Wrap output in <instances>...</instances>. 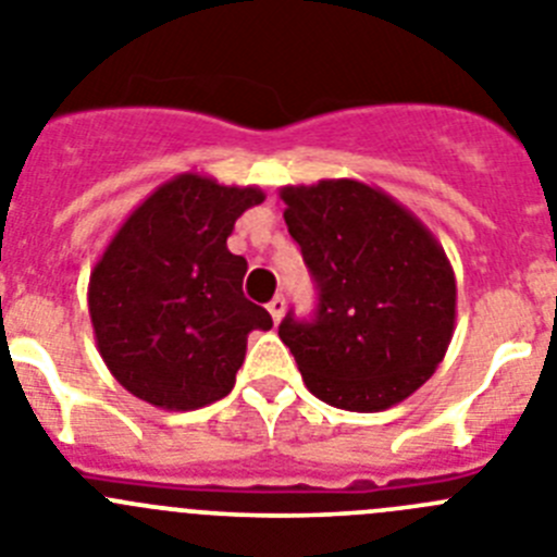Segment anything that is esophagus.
<instances>
[{
	"mask_svg": "<svg viewBox=\"0 0 557 557\" xmlns=\"http://www.w3.org/2000/svg\"><path fill=\"white\" fill-rule=\"evenodd\" d=\"M267 308H269V313H272V322L280 324V319H283V313H285V299L283 297H274L272 302L267 305Z\"/></svg>",
	"mask_w": 557,
	"mask_h": 557,
	"instance_id": "34e87169",
	"label": "esophagus"
}]
</instances>
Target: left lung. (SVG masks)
I'll return each instance as SVG.
<instances>
[{"mask_svg":"<svg viewBox=\"0 0 557 557\" xmlns=\"http://www.w3.org/2000/svg\"><path fill=\"white\" fill-rule=\"evenodd\" d=\"M283 219L319 288L313 322L280 338L313 397L377 413L433 377L455 333V272L435 235L360 180L285 185Z\"/></svg>","mask_w":557,"mask_h":557,"instance_id":"obj_1","label":"left lung"}]
</instances>
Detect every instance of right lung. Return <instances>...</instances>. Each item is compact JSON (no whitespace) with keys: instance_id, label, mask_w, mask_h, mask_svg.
<instances>
[{"instance_id":"add662e5","label":"right lung","mask_w":557,"mask_h":557,"mask_svg":"<svg viewBox=\"0 0 557 557\" xmlns=\"http://www.w3.org/2000/svg\"><path fill=\"white\" fill-rule=\"evenodd\" d=\"M263 199L258 185L185 172L110 238L88 280V313L104 366L133 397L197 410L233 391L247 335L272 327V315L244 297L247 260L227 238Z\"/></svg>"}]
</instances>
